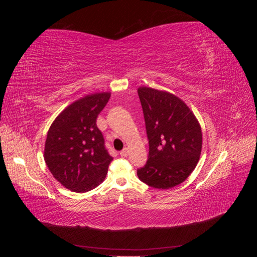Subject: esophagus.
I'll return each instance as SVG.
<instances>
[{
  "label": "esophagus",
  "instance_id": "obj_1",
  "mask_svg": "<svg viewBox=\"0 0 257 257\" xmlns=\"http://www.w3.org/2000/svg\"><path fill=\"white\" fill-rule=\"evenodd\" d=\"M128 154V149L127 148H124V149L122 151H120V155L121 157H126V155Z\"/></svg>",
  "mask_w": 257,
  "mask_h": 257
}]
</instances>
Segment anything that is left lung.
<instances>
[{
  "mask_svg": "<svg viewBox=\"0 0 257 257\" xmlns=\"http://www.w3.org/2000/svg\"><path fill=\"white\" fill-rule=\"evenodd\" d=\"M149 139L147 164L137 170L143 182L167 190L186 180L203 147L200 124L181 98L149 87L137 89Z\"/></svg>",
  "mask_w": 257,
  "mask_h": 257,
  "instance_id": "1",
  "label": "left lung"
}]
</instances>
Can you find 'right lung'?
<instances>
[{
  "label": "right lung",
  "instance_id": "1",
  "mask_svg": "<svg viewBox=\"0 0 257 257\" xmlns=\"http://www.w3.org/2000/svg\"><path fill=\"white\" fill-rule=\"evenodd\" d=\"M110 92L85 95L62 110L49 127L44 159L52 176L76 193L91 191L102 183L112 158L96 126L98 113Z\"/></svg>",
  "mask_w": 257,
  "mask_h": 257
}]
</instances>
